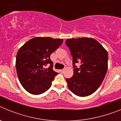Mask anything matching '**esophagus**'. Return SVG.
<instances>
[{"instance_id":"34e87169","label":"esophagus","mask_w":121,"mask_h":121,"mask_svg":"<svg viewBox=\"0 0 121 121\" xmlns=\"http://www.w3.org/2000/svg\"><path fill=\"white\" fill-rule=\"evenodd\" d=\"M64 71V69H62V70H60V72L63 73Z\"/></svg>"}]
</instances>
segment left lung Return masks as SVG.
Segmentation results:
<instances>
[{"label": "left lung", "mask_w": 121, "mask_h": 121, "mask_svg": "<svg viewBox=\"0 0 121 121\" xmlns=\"http://www.w3.org/2000/svg\"><path fill=\"white\" fill-rule=\"evenodd\" d=\"M73 57V76L66 79L69 89L78 96L85 97L99 88L108 69V53L92 38L68 39L65 41ZM79 63L80 67L75 66Z\"/></svg>", "instance_id": "1"}]
</instances>
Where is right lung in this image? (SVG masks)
I'll list each match as a JSON object with an SVG mask.
<instances>
[{
	"label": "right lung",
	"instance_id": "right-lung-1",
	"mask_svg": "<svg viewBox=\"0 0 121 121\" xmlns=\"http://www.w3.org/2000/svg\"><path fill=\"white\" fill-rule=\"evenodd\" d=\"M62 39L36 37L18 51L16 67L21 85L28 93L40 95L50 88L58 73L53 71L50 55L62 43ZM49 63L48 69L44 67Z\"/></svg>",
	"mask_w": 121,
	"mask_h": 121
}]
</instances>
